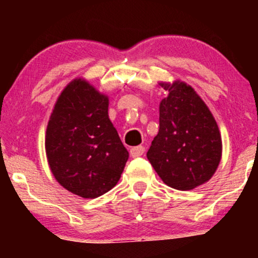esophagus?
<instances>
[{
  "instance_id": "obj_1",
  "label": "esophagus",
  "mask_w": 258,
  "mask_h": 258,
  "mask_svg": "<svg viewBox=\"0 0 258 258\" xmlns=\"http://www.w3.org/2000/svg\"><path fill=\"white\" fill-rule=\"evenodd\" d=\"M144 147L143 146H138V147H135V148H131V150H130V154H131L132 158H138V156H142L144 153Z\"/></svg>"
}]
</instances>
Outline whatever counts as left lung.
Instances as JSON below:
<instances>
[{"mask_svg": "<svg viewBox=\"0 0 258 258\" xmlns=\"http://www.w3.org/2000/svg\"><path fill=\"white\" fill-rule=\"evenodd\" d=\"M168 92L160 103L159 133L147 158L165 184L190 190L217 170L222 155L218 126L205 103L184 82L160 84Z\"/></svg>", "mask_w": 258, "mask_h": 258, "instance_id": "8db88e82", "label": "left lung"}]
</instances>
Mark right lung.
Instances as JSON below:
<instances>
[{"instance_id": "add662e5", "label": "right lung", "mask_w": 258, "mask_h": 258, "mask_svg": "<svg viewBox=\"0 0 258 258\" xmlns=\"http://www.w3.org/2000/svg\"><path fill=\"white\" fill-rule=\"evenodd\" d=\"M108 105V97L84 80H74L59 96L47 126L52 173L59 184L85 199L114 188L128 159Z\"/></svg>"}]
</instances>
